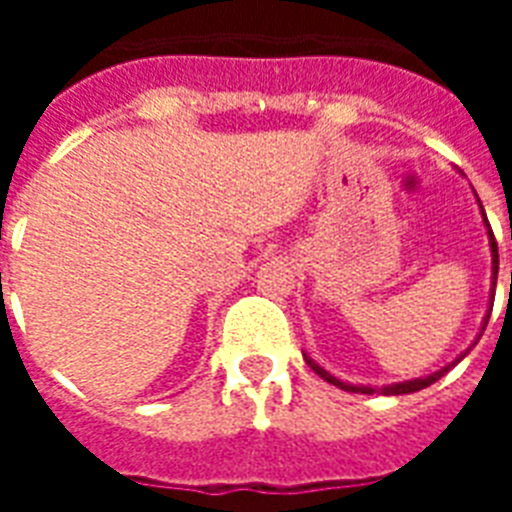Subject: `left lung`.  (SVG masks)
Masks as SVG:
<instances>
[{
	"instance_id": "left-lung-1",
	"label": "left lung",
	"mask_w": 512,
	"mask_h": 512,
	"mask_svg": "<svg viewBox=\"0 0 512 512\" xmlns=\"http://www.w3.org/2000/svg\"><path fill=\"white\" fill-rule=\"evenodd\" d=\"M478 207H481V201H478ZM481 217H484V228H486V233H489V252H492V295H489V305H494V287H497V268H500V255H497V241H494V233H492V228H489V220H486L484 207H481ZM489 316H492V311H486L484 324H481V332H478V337H476V340H473V342H470V348H468V350H462L460 356L454 358L452 364L441 366L438 372L428 374V377H414V380L390 382V385H382V388H372V385H356V382L340 380V377H335V374H332V372H327L324 366L316 364V361H313V358L308 356V353H303V356H305V361H308V366H311L313 372L319 374L321 380L332 382V385H337V388H340V390H348V393H366V396H372V393H382V396H406V393H417V390L428 388V385H433V382H436V380H441V377H444V374L449 372L452 366L460 364L462 358L468 356L470 350L476 348V342L481 340V335H484L486 324H489Z\"/></svg>"
}]
</instances>
